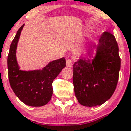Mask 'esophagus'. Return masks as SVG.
I'll list each match as a JSON object with an SVG mask.
<instances>
[{
    "instance_id": "esophagus-1",
    "label": "esophagus",
    "mask_w": 131,
    "mask_h": 131,
    "mask_svg": "<svg viewBox=\"0 0 131 131\" xmlns=\"http://www.w3.org/2000/svg\"><path fill=\"white\" fill-rule=\"evenodd\" d=\"M72 65H73V62L70 59H66V66L69 68H72Z\"/></svg>"
}]
</instances>
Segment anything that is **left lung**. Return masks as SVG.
Segmentation results:
<instances>
[{"label": "left lung", "mask_w": 131, "mask_h": 131, "mask_svg": "<svg viewBox=\"0 0 131 131\" xmlns=\"http://www.w3.org/2000/svg\"><path fill=\"white\" fill-rule=\"evenodd\" d=\"M121 58L116 39L112 33L102 34L92 60L80 57L73 66L74 92L79 103L92 107L104 104L117 86Z\"/></svg>", "instance_id": "8db88e82"}]
</instances>
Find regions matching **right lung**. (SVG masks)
Listing matches in <instances>:
<instances>
[{
  "instance_id": "add662e5",
  "label": "right lung",
  "mask_w": 131,
  "mask_h": 131,
  "mask_svg": "<svg viewBox=\"0 0 131 131\" xmlns=\"http://www.w3.org/2000/svg\"><path fill=\"white\" fill-rule=\"evenodd\" d=\"M24 25L18 30L10 47L7 59L8 79L12 90L24 104L30 106H42L51 100L52 83L66 66L64 58L51 61L42 70L22 71L19 70L16 50Z\"/></svg>"
}]
</instances>
